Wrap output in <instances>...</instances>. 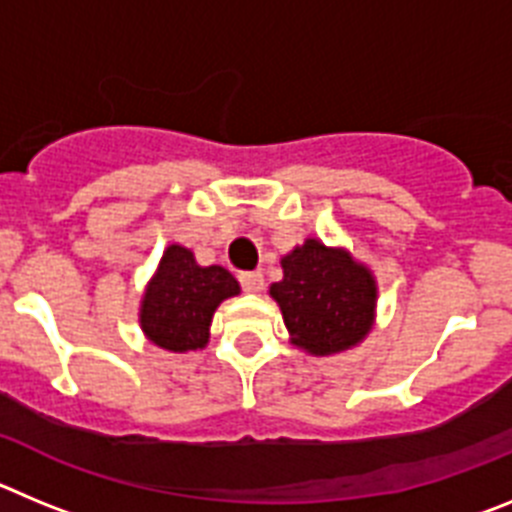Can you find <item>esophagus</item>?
I'll use <instances>...</instances> for the list:
<instances>
[{
  "label": "esophagus",
  "instance_id": "esophagus-1",
  "mask_svg": "<svg viewBox=\"0 0 512 512\" xmlns=\"http://www.w3.org/2000/svg\"><path fill=\"white\" fill-rule=\"evenodd\" d=\"M238 282H241L243 292H261V287H264V274L261 271H241L238 274Z\"/></svg>",
  "mask_w": 512,
  "mask_h": 512
}]
</instances>
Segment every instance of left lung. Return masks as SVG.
Here are the masks:
<instances>
[{
    "instance_id": "left-lung-1",
    "label": "left lung",
    "mask_w": 512,
    "mask_h": 512,
    "mask_svg": "<svg viewBox=\"0 0 512 512\" xmlns=\"http://www.w3.org/2000/svg\"><path fill=\"white\" fill-rule=\"evenodd\" d=\"M282 269L284 279L271 284L269 295L282 307L295 346L328 356L369 333L377 287L346 251L310 238L284 256Z\"/></svg>"
}]
</instances>
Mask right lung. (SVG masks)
I'll return each mask as SVG.
<instances>
[{
	"label": "right lung",
	"mask_w": 512,
	"mask_h": 512,
	"mask_svg": "<svg viewBox=\"0 0 512 512\" xmlns=\"http://www.w3.org/2000/svg\"><path fill=\"white\" fill-rule=\"evenodd\" d=\"M238 292L241 287L228 269L200 266L189 248L169 246L143 297L140 325L166 351L202 348L217 305Z\"/></svg>",
	"instance_id": "add662e5"
}]
</instances>
